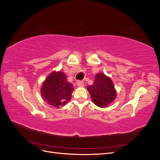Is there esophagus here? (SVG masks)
<instances>
[{"instance_id": "1", "label": "esophagus", "mask_w": 160, "mask_h": 160, "mask_svg": "<svg viewBox=\"0 0 160 160\" xmlns=\"http://www.w3.org/2000/svg\"><path fill=\"white\" fill-rule=\"evenodd\" d=\"M77 85L79 87V88H83V87L84 86V83L81 81H78L77 82Z\"/></svg>"}]
</instances>
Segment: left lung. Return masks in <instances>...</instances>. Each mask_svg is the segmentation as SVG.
<instances>
[{"instance_id": "obj_1", "label": "left lung", "mask_w": 160, "mask_h": 160, "mask_svg": "<svg viewBox=\"0 0 160 160\" xmlns=\"http://www.w3.org/2000/svg\"><path fill=\"white\" fill-rule=\"evenodd\" d=\"M87 89L93 103L101 108H107L117 96L112 80L103 72L97 73L94 83L88 85Z\"/></svg>"}]
</instances>
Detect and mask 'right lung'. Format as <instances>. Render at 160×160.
<instances>
[{
	"mask_svg": "<svg viewBox=\"0 0 160 160\" xmlns=\"http://www.w3.org/2000/svg\"><path fill=\"white\" fill-rule=\"evenodd\" d=\"M73 91V85L67 81V75L61 71L51 72L41 87L42 98L47 104L56 108L68 103Z\"/></svg>",
	"mask_w": 160,
	"mask_h": 160,
	"instance_id": "add662e5",
	"label": "right lung"
}]
</instances>
